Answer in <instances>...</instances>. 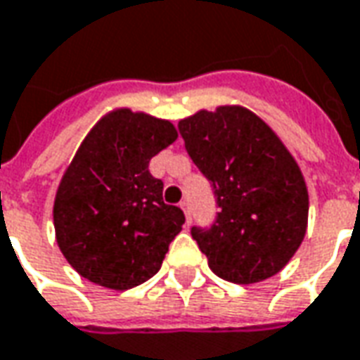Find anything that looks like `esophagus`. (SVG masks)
I'll use <instances>...</instances> for the list:
<instances>
[{
	"label": "esophagus",
	"instance_id": "esophagus-1",
	"mask_svg": "<svg viewBox=\"0 0 360 360\" xmlns=\"http://www.w3.org/2000/svg\"><path fill=\"white\" fill-rule=\"evenodd\" d=\"M180 207H182V212H184L186 221L190 223V219H192V207H190V202H188V200H184V202H180Z\"/></svg>",
	"mask_w": 360,
	"mask_h": 360
}]
</instances>
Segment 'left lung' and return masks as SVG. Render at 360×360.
I'll return each mask as SVG.
<instances>
[{
    "label": "left lung",
    "mask_w": 360,
    "mask_h": 360,
    "mask_svg": "<svg viewBox=\"0 0 360 360\" xmlns=\"http://www.w3.org/2000/svg\"><path fill=\"white\" fill-rule=\"evenodd\" d=\"M178 127L221 207L212 229L192 227L213 274L235 284L278 274L308 229V186L296 158L243 105L200 109Z\"/></svg>",
    "instance_id": "8db88e82"
}]
</instances>
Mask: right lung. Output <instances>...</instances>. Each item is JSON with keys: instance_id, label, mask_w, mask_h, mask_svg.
<instances>
[{"instance_id": "1", "label": "right lung", "mask_w": 360, "mask_h": 360, "mask_svg": "<svg viewBox=\"0 0 360 360\" xmlns=\"http://www.w3.org/2000/svg\"><path fill=\"white\" fill-rule=\"evenodd\" d=\"M176 139L168 119L117 108L82 141L52 207L58 249L80 276L129 290L160 270L184 213L162 202L148 162Z\"/></svg>"}]
</instances>
